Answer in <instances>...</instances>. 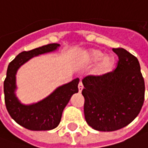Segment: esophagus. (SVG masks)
Here are the masks:
<instances>
[{"mask_svg":"<svg viewBox=\"0 0 148 148\" xmlns=\"http://www.w3.org/2000/svg\"><path fill=\"white\" fill-rule=\"evenodd\" d=\"M82 90H83V85H82V82H79V84H78V91H79V93H81L82 91Z\"/></svg>","mask_w":148,"mask_h":148,"instance_id":"1","label":"esophagus"}]
</instances>
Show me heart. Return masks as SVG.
Segmentation results:
<instances>
[{
	"instance_id": "obj_1",
	"label": "heart",
	"mask_w": 148,
	"mask_h": 148,
	"mask_svg": "<svg viewBox=\"0 0 148 148\" xmlns=\"http://www.w3.org/2000/svg\"><path fill=\"white\" fill-rule=\"evenodd\" d=\"M86 58L90 63H96L100 61L93 71L94 75L98 77L109 73L114 66V57L111 55L104 56V52L99 49L89 50L86 54Z\"/></svg>"
}]
</instances>
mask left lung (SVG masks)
Listing matches in <instances>:
<instances>
[{
	"mask_svg": "<svg viewBox=\"0 0 148 148\" xmlns=\"http://www.w3.org/2000/svg\"><path fill=\"white\" fill-rule=\"evenodd\" d=\"M112 51L119 58L115 71L82 80L86 121L101 132L127 126L140 113L144 101L145 85L138 59L124 48Z\"/></svg>",
	"mask_w": 148,
	"mask_h": 148,
	"instance_id": "obj_1",
	"label": "left lung"
}]
</instances>
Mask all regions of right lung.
I'll list each match as a JSON object with an SVG mask.
<instances>
[{"label":"right lung","mask_w":148,"mask_h":148,"mask_svg":"<svg viewBox=\"0 0 148 148\" xmlns=\"http://www.w3.org/2000/svg\"><path fill=\"white\" fill-rule=\"evenodd\" d=\"M58 43H50L29 51L20 53L8 64L6 78L4 82V93L6 109L17 124L32 131H48L58 126L63 109L73 94L78 92L79 79L75 78L69 83L55 89L50 95L37 103L24 105L16 95V73L22 65L39 55L56 51Z\"/></svg>","instance_id":"1"}]
</instances>
